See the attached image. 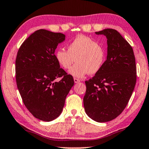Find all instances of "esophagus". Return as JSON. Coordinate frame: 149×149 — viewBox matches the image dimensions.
I'll return each instance as SVG.
<instances>
[{"mask_svg": "<svg viewBox=\"0 0 149 149\" xmlns=\"http://www.w3.org/2000/svg\"><path fill=\"white\" fill-rule=\"evenodd\" d=\"M74 81L75 83H79V82H80V80L77 79V78H74Z\"/></svg>", "mask_w": 149, "mask_h": 149, "instance_id": "1", "label": "esophagus"}]
</instances>
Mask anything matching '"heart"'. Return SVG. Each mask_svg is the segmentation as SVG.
Here are the masks:
<instances>
[{
  "instance_id": "b5f03b06",
  "label": "heart",
  "mask_w": 149,
  "mask_h": 149,
  "mask_svg": "<svg viewBox=\"0 0 149 149\" xmlns=\"http://www.w3.org/2000/svg\"><path fill=\"white\" fill-rule=\"evenodd\" d=\"M68 50L60 48L55 52V59L60 67L68 69L69 74L77 78L100 72L106 60V52L102 45L89 37L79 36L68 44Z\"/></svg>"
}]
</instances>
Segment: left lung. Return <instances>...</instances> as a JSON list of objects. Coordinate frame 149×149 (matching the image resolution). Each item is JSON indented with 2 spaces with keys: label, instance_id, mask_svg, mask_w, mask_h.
<instances>
[{
  "label": "left lung",
  "instance_id": "left-lung-1",
  "mask_svg": "<svg viewBox=\"0 0 149 149\" xmlns=\"http://www.w3.org/2000/svg\"><path fill=\"white\" fill-rule=\"evenodd\" d=\"M107 39V56L100 72L86 81L83 104L86 113L97 122L115 119L126 107L136 82L133 49L113 29L95 32Z\"/></svg>",
  "mask_w": 149,
  "mask_h": 149
}]
</instances>
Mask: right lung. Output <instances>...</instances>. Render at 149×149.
<instances>
[{
  "label": "right lung",
  "mask_w": 149,
  "mask_h": 149,
  "mask_svg": "<svg viewBox=\"0 0 149 149\" xmlns=\"http://www.w3.org/2000/svg\"><path fill=\"white\" fill-rule=\"evenodd\" d=\"M61 33L39 29L19 48L15 60L17 88L23 102L34 117L49 122L60 115L66 96L74 85L72 75L60 68L55 59ZM61 78L60 81H54Z\"/></svg>",
  "instance_id": "obj_1"
}]
</instances>
